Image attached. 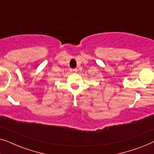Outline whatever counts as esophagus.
<instances>
[{"mask_svg": "<svg viewBox=\"0 0 154 154\" xmlns=\"http://www.w3.org/2000/svg\"><path fill=\"white\" fill-rule=\"evenodd\" d=\"M77 71H78V69H71V72H77Z\"/></svg>", "mask_w": 154, "mask_h": 154, "instance_id": "34e87169", "label": "esophagus"}]
</instances>
